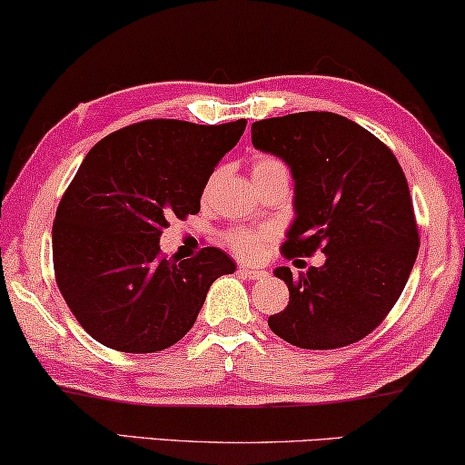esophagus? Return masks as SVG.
<instances>
[{"instance_id":"34e87169","label":"esophagus","mask_w":465,"mask_h":465,"mask_svg":"<svg viewBox=\"0 0 465 465\" xmlns=\"http://www.w3.org/2000/svg\"><path fill=\"white\" fill-rule=\"evenodd\" d=\"M239 275L241 277H247V280H262V277H267V271H261V269H254V267H245V264H239Z\"/></svg>"}]
</instances>
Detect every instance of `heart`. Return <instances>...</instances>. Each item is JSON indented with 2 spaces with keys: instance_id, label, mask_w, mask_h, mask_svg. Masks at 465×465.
<instances>
[{
  "instance_id": "b5f03b06",
  "label": "heart",
  "mask_w": 465,
  "mask_h": 465,
  "mask_svg": "<svg viewBox=\"0 0 465 465\" xmlns=\"http://www.w3.org/2000/svg\"><path fill=\"white\" fill-rule=\"evenodd\" d=\"M275 171H286V166L282 164L280 160L269 158V155H261V158H256L254 166H252V174H254V177L264 173H275ZM267 239H269V232L264 231H256V228H239V231H232L228 234L226 241L237 256L258 258L262 254Z\"/></svg>"
}]
</instances>
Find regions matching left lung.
I'll list each match as a JSON object with an SVG mask.
<instances>
[{"label":"left lung","mask_w":465,"mask_h":465,"mask_svg":"<svg viewBox=\"0 0 465 465\" xmlns=\"http://www.w3.org/2000/svg\"><path fill=\"white\" fill-rule=\"evenodd\" d=\"M252 144L277 155L294 179V222L286 258L321 250L322 267L286 282L288 305L269 316L282 340L331 351L370 335L387 318L419 254L408 181L393 152L335 113H292L252 124Z\"/></svg>","instance_id":"obj_1"}]
</instances>
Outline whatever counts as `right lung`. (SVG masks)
<instances>
[{
    "label": "right lung",
    "mask_w": 465,
    "mask_h": 465,
    "mask_svg": "<svg viewBox=\"0 0 465 465\" xmlns=\"http://www.w3.org/2000/svg\"><path fill=\"white\" fill-rule=\"evenodd\" d=\"M245 124L149 119L85 155L53 222V264L65 303L95 341L119 352L164 351L196 322L209 286L234 273L218 247L166 261L160 237L168 218L201 211L211 173Z\"/></svg>",
    "instance_id": "right-lung-1"
}]
</instances>
